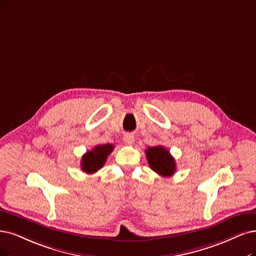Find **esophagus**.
Listing matches in <instances>:
<instances>
[{"label":"esophagus","instance_id":"34e87169","mask_svg":"<svg viewBox=\"0 0 256 256\" xmlns=\"http://www.w3.org/2000/svg\"><path fill=\"white\" fill-rule=\"evenodd\" d=\"M123 140H124V142L126 144H133L134 141H135V138L132 134H126L124 137H123Z\"/></svg>","mask_w":256,"mask_h":256}]
</instances>
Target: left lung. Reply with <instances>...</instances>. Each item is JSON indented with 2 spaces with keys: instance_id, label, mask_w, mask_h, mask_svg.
<instances>
[{
  "instance_id": "left-lung-1",
  "label": "left lung",
  "mask_w": 256,
  "mask_h": 256,
  "mask_svg": "<svg viewBox=\"0 0 256 256\" xmlns=\"http://www.w3.org/2000/svg\"><path fill=\"white\" fill-rule=\"evenodd\" d=\"M150 168L164 177L172 176L176 171V162L168 150L162 146H152L146 150Z\"/></svg>"
}]
</instances>
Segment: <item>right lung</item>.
Masks as SVG:
<instances>
[{"instance_id": "obj_1", "label": "right lung", "mask_w": 256, "mask_h": 256, "mask_svg": "<svg viewBox=\"0 0 256 256\" xmlns=\"http://www.w3.org/2000/svg\"><path fill=\"white\" fill-rule=\"evenodd\" d=\"M112 144H99L82 156L81 170L86 174H94L100 170L106 162L108 156L112 152Z\"/></svg>"}]
</instances>
